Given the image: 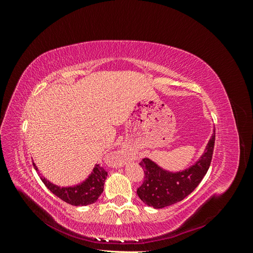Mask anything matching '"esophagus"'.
Listing matches in <instances>:
<instances>
[{
	"label": "esophagus",
	"instance_id": "1",
	"mask_svg": "<svg viewBox=\"0 0 253 253\" xmlns=\"http://www.w3.org/2000/svg\"><path fill=\"white\" fill-rule=\"evenodd\" d=\"M113 158L115 160V163H116L119 166L125 165L127 162V159H128L126 153L124 150H120V151L115 152L114 154H113Z\"/></svg>",
	"mask_w": 253,
	"mask_h": 253
}]
</instances>
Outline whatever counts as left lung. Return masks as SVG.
I'll return each mask as SVG.
<instances>
[{"label": "left lung", "instance_id": "1", "mask_svg": "<svg viewBox=\"0 0 253 253\" xmlns=\"http://www.w3.org/2000/svg\"><path fill=\"white\" fill-rule=\"evenodd\" d=\"M215 129H213L211 139L205 149V153L197 162L188 169L179 172H170L163 169L150 158H143L139 164L144 170V180L137 189L140 200L155 209L182 201L200 185L204 176L208 172L211 164Z\"/></svg>", "mask_w": 253, "mask_h": 253}]
</instances>
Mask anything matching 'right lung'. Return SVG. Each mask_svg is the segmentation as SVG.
I'll use <instances>...</instances> for the list:
<instances>
[{
    "instance_id": "right-lung-1",
    "label": "right lung",
    "mask_w": 253,
    "mask_h": 253,
    "mask_svg": "<svg viewBox=\"0 0 253 253\" xmlns=\"http://www.w3.org/2000/svg\"><path fill=\"white\" fill-rule=\"evenodd\" d=\"M33 165L35 170L39 173L36 164L33 163ZM39 175L46 188L51 193L58 196L60 200L73 206H87L94 204L103 192L104 181L106 179V176H108V172L102 167L95 165L93 172L88 175V177L85 180L72 187H59L57 185H53L52 182L47 180L40 173Z\"/></svg>"
}]
</instances>
